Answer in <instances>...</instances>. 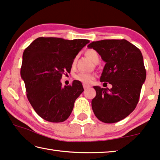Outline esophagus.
I'll return each instance as SVG.
<instances>
[{"label": "esophagus", "instance_id": "1", "mask_svg": "<svg viewBox=\"0 0 160 160\" xmlns=\"http://www.w3.org/2000/svg\"><path fill=\"white\" fill-rule=\"evenodd\" d=\"M83 88H84V89H85V90H87V89L89 88V86H87L85 85H83Z\"/></svg>", "mask_w": 160, "mask_h": 160}]
</instances>
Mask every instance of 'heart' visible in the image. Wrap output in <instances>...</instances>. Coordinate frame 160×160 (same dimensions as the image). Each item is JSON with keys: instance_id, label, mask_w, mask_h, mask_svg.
Segmentation results:
<instances>
[{"instance_id": "1", "label": "heart", "mask_w": 160, "mask_h": 160, "mask_svg": "<svg viewBox=\"0 0 160 160\" xmlns=\"http://www.w3.org/2000/svg\"><path fill=\"white\" fill-rule=\"evenodd\" d=\"M86 55L92 61L94 62L97 59L99 58V55L97 53V51L94 49H89L86 51ZM74 78L76 80L82 82L85 85H90L92 82L94 80V76L93 75L87 73V72H80L77 75H75Z\"/></svg>"}]
</instances>
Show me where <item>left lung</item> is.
I'll list each match as a JSON object with an SVG mask.
<instances>
[{
    "mask_svg": "<svg viewBox=\"0 0 160 160\" xmlns=\"http://www.w3.org/2000/svg\"><path fill=\"white\" fill-rule=\"evenodd\" d=\"M88 47L97 51L106 63L100 81L112 85L111 89L94 87L97 94L92 108L99 121L116 123L133 112L138 103L146 78L142 53L126 39L93 42Z\"/></svg>",
    "mask_w": 160,
    "mask_h": 160,
    "instance_id": "obj_1",
    "label": "left lung"
}]
</instances>
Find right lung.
<instances>
[{
    "mask_svg": "<svg viewBox=\"0 0 160 160\" xmlns=\"http://www.w3.org/2000/svg\"><path fill=\"white\" fill-rule=\"evenodd\" d=\"M89 42L82 39L39 37L24 51L20 75L27 97L44 120L60 123L70 116L84 89L78 80L62 87L61 79L65 72H70L75 56Z\"/></svg>",
    "mask_w": 160,
    "mask_h": 160,
    "instance_id": "obj_1",
    "label": "right lung"
}]
</instances>
